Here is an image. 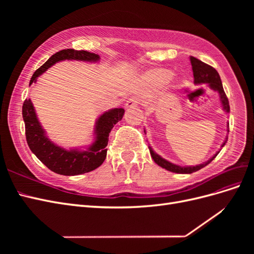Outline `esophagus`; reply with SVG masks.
I'll return each mask as SVG.
<instances>
[{
  "mask_svg": "<svg viewBox=\"0 0 254 254\" xmlns=\"http://www.w3.org/2000/svg\"><path fill=\"white\" fill-rule=\"evenodd\" d=\"M137 105H139V99H137L136 97H130L125 104V108L126 109L134 108V107H136Z\"/></svg>",
  "mask_w": 254,
  "mask_h": 254,
  "instance_id": "obj_1",
  "label": "esophagus"
}]
</instances>
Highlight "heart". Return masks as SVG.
<instances>
[{"instance_id":"b5f03b06","label":"heart","mask_w":254,"mask_h":254,"mask_svg":"<svg viewBox=\"0 0 254 254\" xmlns=\"http://www.w3.org/2000/svg\"><path fill=\"white\" fill-rule=\"evenodd\" d=\"M173 73L168 68L156 67L148 71L144 76V82L152 89H160L172 78Z\"/></svg>"}]
</instances>
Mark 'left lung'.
I'll return each instance as SVG.
<instances>
[{"mask_svg": "<svg viewBox=\"0 0 254 254\" xmlns=\"http://www.w3.org/2000/svg\"><path fill=\"white\" fill-rule=\"evenodd\" d=\"M190 64H191V68H193L194 82L196 84L206 83L207 86H209L212 90L216 91L217 93L219 94V99H220V103H221V106H222V109H224L227 113H229L230 112L229 101H228V97H227L225 91H224V88H222V83H221L220 76H219L218 72L215 70L213 66L202 63L201 60H199V59H197L193 56H190ZM227 127H228V131H229V126H227ZM144 132H145V129H144ZM227 140H228V136L226 137L225 142L222 143L221 147H224V146L226 145ZM148 148H149V151H150L151 158L153 159V161H155V162L159 166H161L162 168H165V170L170 171V172L177 173V174H191V173L201 170L202 167H204L209 163H211L212 161L215 158H216V156L219 153V151H217L212 158H210L209 160L206 161V162H204L202 164H199V165H196V166H180V165L174 164V163L170 162V161H167V160L163 159L161 156H159L158 153L153 151V149L150 147V146H148Z\"/></svg>", "mask_w": 254, "mask_h": 254, "instance_id": "obj_1", "label": "left lung"}]
</instances>
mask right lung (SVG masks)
<instances>
[{
    "mask_svg": "<svg viewBox=\"0 0 254 254\" xmlns=\"http://www.w3.org/2000/svg\"><path fill=\"white\" fill-rule=\"evenodd\" d=\"M101 57L97 54L87 51H76L66 49L59 51L43 65L34 73L29 81V86L37 81L49 67L59 61L77 60L87 63H97ZM125 110L123 108H114L104 112L96 120L94 127V141L88 148L81 150L79 148L65 149L52 142L45 133L30 99H25L22 107V115L25 123V135L30 150L41 162L54 173L64 176H76L94 171L101 166L107 156L106 146L108 144L109 133L118 122L123 119Z\"/></svg>",
    "mask_w": 254,
    "mask_h": 254,
    "instance_id": "add662e5",
    "label": "right lung"
}]
</instances>
